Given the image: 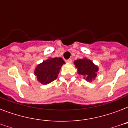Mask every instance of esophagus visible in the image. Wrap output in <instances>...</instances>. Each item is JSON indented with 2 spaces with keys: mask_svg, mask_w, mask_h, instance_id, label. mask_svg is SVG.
I'll return each mask as SVG.
<instances>
[{
  "mask_svg": "<svg viewBox=\"0 0 128 128\" xmlns=\"http://www.w3.org/2000/svg\"><path fill=\"white\" fill-rule=\"evenodd\" d=\"M72 61V60L71 58H69V59H68V60H66V62H68V63H71Z\"/></svg>",
  "mask_w": 128,
  "mask_h": 128,
  "instance_id": "34e87169",
  "label": "esophagus"
}]
</instances>
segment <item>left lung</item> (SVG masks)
Returning <instances> with one entry per match:
<instances>
[{
	"mask_svg": "<svg viewBox=\"0 0 128 128\" xmlns=\"http://www.w3.org/2000/svg\"><path fill=\"white\" fill-rule=\"evenodd\" d=\"M74 64L78 69V74L82 75L88 82H91L97 76L98 68L91 60L86 58L79 59L74 61Z\"/></svg>",
	"mask_w": 128,
	"mask_h": 128,
	"instance_id": "obj_1",
	"label": "left lung"
}]
</instances>
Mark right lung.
I'll return each mask as SVG.
<instances>
[{
    "label": "right lung",
    "mask_w": 128,
    "mask_h": 128,
    "mask_svg": "<svg viewBox=\"0 0 128 128\" xmlns=\"http://www.w3.org/2000/svg\"><path fill=\"white\" fill-rule=\"evenodd\" d=\"M65 62L62 58H50L38 64L34 71L38 82L48 84L56 80Z\"/></svg>",
    "instance_id": "right-lung-1"
}]
</instances>
